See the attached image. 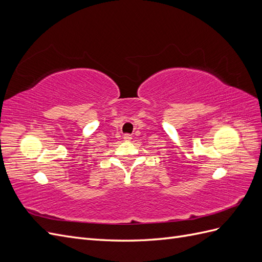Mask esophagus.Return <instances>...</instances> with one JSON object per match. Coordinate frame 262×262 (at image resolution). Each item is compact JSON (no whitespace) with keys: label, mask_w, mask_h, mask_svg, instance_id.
<instances>
[{"label":"esophagus","mask_w":262,"mask_h":262,"mask_svg":"<svg viewBox=\"0 0 262 262\" xmlns=\"http://www.w3.org/2000/svg\"><path fill=\"white\" fill-rule=\"evenodd\" d=\"M123 139H124V141H130L132 138H131L130 134H125V136L123 137Z\"/></svg>","instance_id":"obj_1"}]
</instances>
